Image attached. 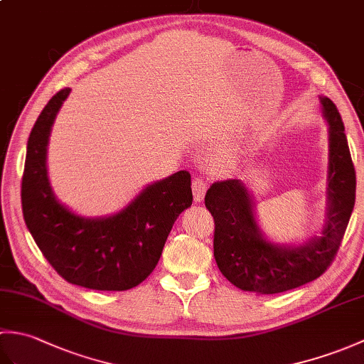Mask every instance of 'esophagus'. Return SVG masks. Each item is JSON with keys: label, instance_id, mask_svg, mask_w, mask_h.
Segmentation results:
<instances>
[{"label": "esophagus", "instance_id": "esophagus-1", "mask_svg": "<svg viewBox=\"0 0 364 364\" xmlns=\"http://www.w3.org/2000/svg\"><path fill=\"white\" fill-rule=\"evenodd\" d=\"M192 192H194L196 202H202L206 194V183L202 180V176H196L192 180Z\"/></svg>", "mask_w": 364, "mask_h": 364}]
</instances>
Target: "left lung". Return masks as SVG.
<instances>
[{"mask_svg": "<svg viewBox=\"0 0 364 364\" xmlns=\"http://www.w3.org/2000/svg\"><path fill=\"white\" fill-rule=\"evenodd\" d=\"M330 125L328 206L321 237L300 247L274 245L262 237L249 192L239 180L215 181L205 196L214 219V258L228 282L242 291L278 294L319 278L333 262L355 205V167L344 123L330 98H321Z\"/></svg>", "mask_w": 364, "mask_h": 364, "instance_id": "obj_1", "label": "left lung"}]
</instances>
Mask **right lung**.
<instances>
[{
    "instance_id": "right-lung-1",
    "label": "right lung",
    "mask_w": 364,
    "mask_h": 364,
    "mask_svg": "<svg viewBox=\"0 0 364 364\" xmlns=\"http://www.w3.org/2000/svg\"><path fill=\"white\" fill-rule=\"evenodd\" d=\"M70 94L54 95L28 139L21 208L29 233L56 272L72 284L127 291L156 267L178 215L192 205L186 170L150 184L125 210L106 219H84L60 205L46 176V145L54 117Z\"/></svg>"
}]
</instances>
